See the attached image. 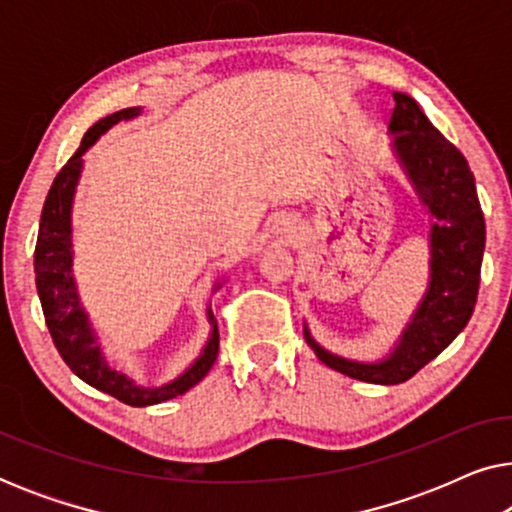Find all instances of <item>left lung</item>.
Returning a JSON list of instances; mask_svg holds the SVG:
<instances>
[{"label": "left lung", "instance_id": "8db88e82", "mask_svg": "<svg viewBox=\"0 0 512 512\" xmlns=\"http://www.w3.org/2000/svg\"><path fill=\"white\" fill-rule=\"evenodd\" d=\"M394 102L389 121L391 153L431 221L429 286L396 345L377 361L328 352L303 324L307 345L321 363L370 384L410 380L464 331L478 298L485 251V216L466 158L433 128L410 95L394 93Z\"/></svg>", "mask_w": 512, "mask_h": 512}]
</instances>
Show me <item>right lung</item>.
<instances>
[{
  "label": "right lung",
  "instance_id": "1",
  "mask_svg": "<svg viewBox=\"0 0 512 512\" xmlns=\"http://www.w3.org/2000/svg\"><path fill=\"white\" fill-rule=\"evenodd\" d=\"M139 114H142V107H130L97 121L83 135V142L74 156L58 172L51 191L46 195L44 209H41L37 249H34V275H37V293L41 300V310H44L46 317V326L69 370L76 377H81L83 382L90 384V387L118 398L125 405L146 408V405H156L170 401L174 396L186 394L188 389L195 387L209 373V368L216 361V354H219V328H216L212 307H207V321L212 326V331H209V338L198 359L167 384H160V387H142V384L130 380L121 370L109 366L107 356L102 352L100 335L95 333L86 307L81 305L79 286H76L74 279L72 207L76 186H79L83 172V153L104 132L114 128L116 123L132 121ZM221 284L223 282H216L214 291Z\"/></svg>",
  "mask_w": 512,
  "mask_h": 512
}]
</instances>
